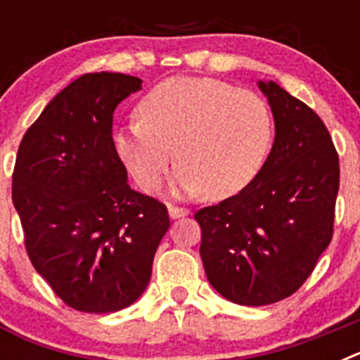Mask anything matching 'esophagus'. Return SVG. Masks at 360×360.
I'll return each instance as SVG.
<instances>
[{"label":"esophagus","mask_w":360,"mask_h":360,"mask_svg":"<svg viewBox=\"0 0 360 360\" xmlns=\"http://www.w3.org/2000/svg\"><path fill=\"white\" fill-rule=\"evenodd\" d=\"M191 214V211L187 207H174V205H169V216L173 219L184 218V216Z\"/></svg>","instance_id":"obj_1"}]
</instances>
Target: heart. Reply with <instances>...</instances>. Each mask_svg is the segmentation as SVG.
Wrapping results in <instances>:
<instances>
[{"instance_id":"b5f03b06","label":"heart","mask_w":360,"mask_h":360,"mask_svg":"<svg viewBox=\"0 0 360 360\" xmlns=\"http://www.w3.org/2000/svg\"><path fill=\"white\" fill-rule=\"evenodd\" d=\"M272 141V115L254 91L207 77H174L139 104V119L115 133L120 160L144 191H157L173 164L184 195L229 198L252 182Z\"/></svg>"}]
</instances>
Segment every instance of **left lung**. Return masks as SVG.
<instances>
[{"label": "left lung", "instance_id": "obj_1", "mask_svg": "<svg viewBox=\"0 0 360 360\" xmlns=\"http://www.w3.org/2000/svg\"><path fill=\"white\" fill-rule=\"evenodd\" d=\"M259 88L274 113L270 155L243 191L195 214L209 283L245 307L301 288L332 241L339 193V155L321 117L276 82Z\"/></svg>", "mask_w": 360, "mask_h": 360}]
</instances>
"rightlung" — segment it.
<instances>
[{
    "label": "right lung",
    "mask_w": 360,
    "mask_h": 360,
    "mask_svg": "<svg viewBox=\"0 0 360 360\" xmlns=\"http://www.w3.org/2000/svg\"><path fill=\"white\" fill-rule=\"evenodd\" d=\"M139 77L86 73L50 101L19 144L12 202L34 269L68 307L110 314L148 287L167 207L129 187L113 111Z\"/></svg>",
    "instance_id": "obj_1"
}]
</instances>
